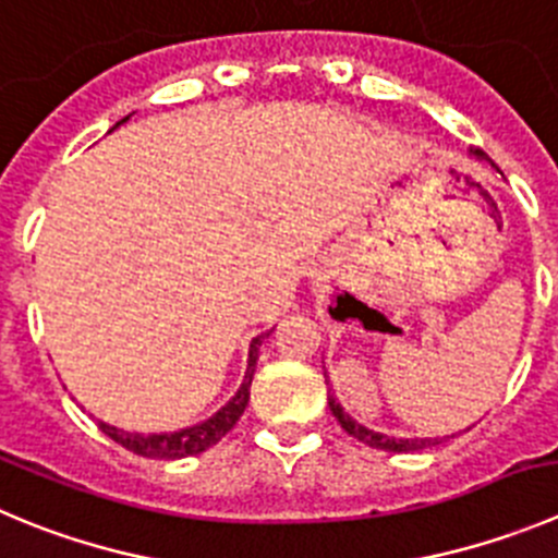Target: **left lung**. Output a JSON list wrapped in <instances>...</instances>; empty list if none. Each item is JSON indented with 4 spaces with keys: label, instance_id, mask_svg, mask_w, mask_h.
I'll return each mask as SVG.
<instances>
[{
    "label": "left lung",
    "instance_id": "left-lung-1",
    "mask_svg": "<svg viewBox=\"0 0 558 558\" xmlns=\"http://www.w3.org/2000/svg\"><path fill=\"white\" fill-rule=\"evenodd\" d=\"M476 159H487L484 156V150H471ZM490 161V159H487ZM493 165V161H490ZM496 168V165H493ZM325 379H327V372H325ZM330 383V379H327ZM327 404H330L332 415L338 418V424L343 426V432H350L352 437H357L361 444L372 446V449H383V451H393V454H404V451H418V449H426V446L437 444V437H415V440H408V437H390V435H383V432H374V429H366L363 424H357L355 418H350V413H343L341 404L336 402V397H332L330 390H327Z\"/></svg>",
    "mask_w": 558,
    "mask_h": 558
}]
</instances>
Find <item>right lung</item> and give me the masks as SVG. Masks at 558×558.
<instances>
[{"instance_id": "obj_1", "label": "right lung", "mask_w": 558, "mask_h": 558, "mask_svg": "<svg viewBox=\"0 0 558 558\" xmlns=\"http://www.w3.org/2000/svg\"><path fill=\"white\" fill-rule=\"evenodd\" d=\"M123 121H129V118H123ZM121 123H114V126H121ZM262 338L264 336L253 338V343H250L247 372H244V383L239 385L236 397H233L226 408L217 410L211 418L203 421V424L186 426V429H179V432H161V435H140V432H126V429H118V426H109L104 424V421H98V429H101L104 435L112 437L114 444H121L123 449L134 451V454L140 457H148V460H181V457H195L201 454V451L211 449V446L220 444L222 437L236 426V421L242 418L244 408H247L250 383H253V372H255V361H258Z\"/></svg>"}]
</instances>
